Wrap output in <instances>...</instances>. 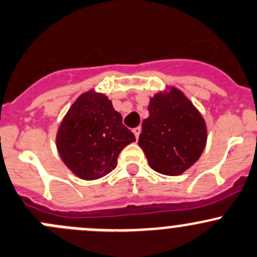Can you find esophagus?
Returning a JSON list of instances; mask_svg holds the SVG:
<instances>
[{
	"label": "esophagus",
	"mask_w": 257,
	"mask_h": 257,
	"mask_svg": "<svg viewBox=\"0 0 257 257\" xmlns=\"http://www.w3.org/2000/svg\"><path fill=\"white\" fill-rule=\"evenodd\" d=\"M132 132L135 134V137H136V139H139L140 134H141V127H135L134 130H132Z\"/></svg>",
	"instance_id": "34e87169"
}]
</instances>
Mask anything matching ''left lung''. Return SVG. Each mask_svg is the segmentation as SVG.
<instances>
[{
	"instance_id": "obj_1",
	"label": "left lung",
	"mask_w": 257,
	"mask_h": 257,
	"mask_svg": "<svg viewBox=\"0 0 257 257\" xmlns=\"http://www.w3.org/2000/svg\"><path fill=\"white\" fill-rule=\"evenodd\" d=\"M149 117L142 122L139 145L150 167L167 176L189 170L207 141L205 118L181 90L167 86L150 98Z\"/></svg>"
}]
</instances>
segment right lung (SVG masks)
Returning <instances> with one entry per match:
<instances>
[{
    "mask_svg": "<svg viewBox=\"0 0 257 257\" xmlns=\"http://www.w3.org/2000/svg\"><path fill=\"white\" fill-rule=\"evenodd\" d=\"M136 141L122 116L103 93L93 88L81 93L57 128L56 147L75 176L92 181L117 166L121 150Z\"/></svg>",
    "mask_w": 257,
    "mask_h": 257,
    "instance_id": "1",
    "label": "right lung"
}]
</instances>
